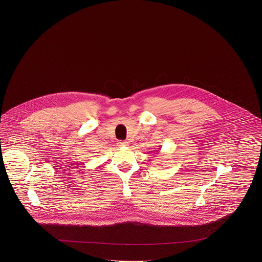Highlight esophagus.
I'll list each match as a JSON object with an SVG mask.
<instances>
[{
    "mask_svg": "<svg viewBox=\"0 0 262 262\" xmlns=\"http://www.w3.org/2000/svg\"><path fill=\"white\" fill-rule=\"evenodd\" d=\"M118 145H119L120 147H127V145H128V142H127V141H119Z\"/></svg>",
    "mask_w": 262,
    "mask_h": 262,
    "instance_id": "obj_1",
    "label": "esophagus"
}]
</instances>
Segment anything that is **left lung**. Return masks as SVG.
<instances>
[{"instance_id":"1","label":"left lung","mask_w":262,"mask_h":262,"mask_svg":"<svg viewBox=\"0 0 262 262\" xmlns=\"http://www.w3.org/2000/svg\"><path fill=\"white\" fill-rule=\"evenodd\" d=\"M158 154H159V152H158Z\"/></svg>"}]
</instances>
